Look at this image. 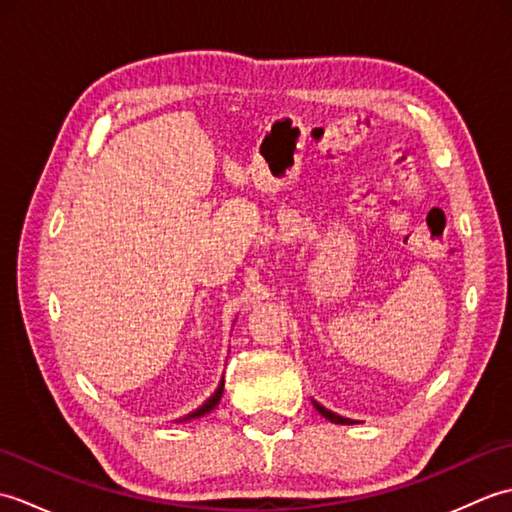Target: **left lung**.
I'll list each match as a JSON object with an SVG mask.
<instances>
[{
    "label": "left lung",
    "mask_w": 512,
    "mask_h": 512,
    "mask_svg": "<svg viewBox=\"0 0 512 512\" xmlns=\"http://www.w3.org/2000/svg\"><path fill=\"white\" fill-rule=\"evenodd\" d=\"M312 405H314V409H317L323 418H328L330 422H336V424H354L356 420H352V418H343V416H339V413H334V411H330V409H325L323 405H319L317 400H312Z\"/></svg>",
    "instance_id": "left-lung-1"
}]
</instances>
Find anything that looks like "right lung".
<instances>
[{
    "instance_id": "add662e5",
    "label": "right lung",
    "mask_w": 512,
    "mask_h": 512,
    "mask_svg": "<svg viewBox=\"0 0 512 512\" xmlns=\"http://www.w3.org/2000/svg\"><path fill=\"white\" fill-rule=\"evenodd\" d=\"M222 394H224V380L220 383V387L215 389V394L204 402V405L200 407V409H195L193 413H189V416H184L182 420H191V418H200V416H204V413H209V411H213L215 407H217V402H220V398H222ZM180 420V422H182Z\"/></svg>"
}]
</instances>
